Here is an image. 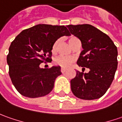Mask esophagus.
<instances>
[{
  "label": "esophagus",
  "mask_w": 122,
  "mask_h": 122,
  "mask_svg": "<svg viewBox=\"0 0 122 122\" xmlns=\"http://www.w3.org/2000/svg\"><path fill=\"white\" fill-rule=\"evenodd\" d=\"M66 70H67V69H65V68H61V73H65V72L66 71Z\"/></svg>",
  "instance_id": "1"
}]
</instances>
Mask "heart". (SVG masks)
Returning <instances> with one entry per match:
<instances>
[{"label":"heart","mask_w":122,"mask_h":122,"mask_svg":"<svg viewBox=\"0 0 122 122\" xmlns=\"http://www.w3.org/2000/svg\"><path fill=\"white\" fill-rule=\"evenodd\" d=\"M78 41H79V40L76 37L72 36V37H69V43L72 47H73L75 45V44ZM59 43H60V40L57 39L53 44V47H52V51H53V53L56 52ZM73 61H74L73 58L64 56V55H59V56L55 58L54 60H53L55 65L63 68L69 67L73 63Z\"/></svg>","instance_id":"b5f03b06"}]
</instances>
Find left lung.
<instances>
[{
    "instance_id": "8db88e82",
    "label": "left lung",
    "mask_w": 122,
    "mask_h": 122,
    "mask_svg": "<svg viewBox=\"0 0 122 122\" xmlns=\"http://www.w3.org/2000/svg\"><path fill=\"white\" fill-rule=\"evenodd\" d=\"M67 28L81 41L83 49L77 63L89 69L87 73L76 71L75 77L71 80L72 92L79 99L100 98L115 76L117 67L116 46L109 36L91 25H69Z\"/></svg>"
}]
</instances>
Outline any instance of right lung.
<instances>
[{
	"mask_svg": "<svg viewBox=\"0 0 122 122\" xmlns=\"http://www.w3.org/2000/svg\"><path fill=\"white\" fill-rule=\"evenodd\" d=\"M70 36L65 26L39 24L23 30L12 41L7 55L9 76L16 89L30 98L49 94L61 67H40L42 63L52 61V47L59 38Z\"/></svg>",
	"mask_w": 122,
	"mask_h": 122,
	"instance_id": "add662e5",
	"label": "right lung"
}]
</instances>
